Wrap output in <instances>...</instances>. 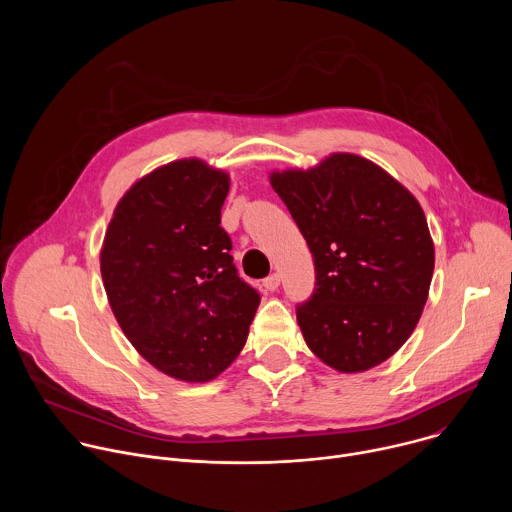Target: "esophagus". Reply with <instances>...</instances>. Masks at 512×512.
Instances as JSON below:
<instances>
[{"label":"esophagus","instance_id":"34e87169","mask_svg":"<svg viewBox=\"0 0 512 512\" xmlns=\"http://www.w3.org/2000/svg\"><path fill=\"white\" fill-rule=\"evenodd\" d=\"M263 287H265L267 291H275V289L279 287V275H277V273H271L269 277H265V279H263Z\"/></svg>","mask_w":512,"mask_h":512}]
</instances>
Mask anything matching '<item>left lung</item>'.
<instances>
[{"mask_svg":"<svg viewBox=\"0 0 512 512\" xmlns=\"http://www.w3.org/2000/svg\"><path fill=\"white\" fill-rule=\"evenodd\" d=\"M271 186L314 257L316 289L296 306L306 344L340 373L377 367L411 336L427 300L433 243L419 202L352 154L273 172Z\"/></svg>","mask_w":512,"mask_h":512,"instance_id":"8db88e82","label":"left lung"}]
</instances>
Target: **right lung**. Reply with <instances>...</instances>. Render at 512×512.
I'll return each instance as SVG.
<instances>
[{
	"mask_svg": "<svg viewBox=\"0 0 512 512\" xmlns=\"http://www.w3.org/2000/svg\"><path fill=\"white\" fill-rule=\"evenodd\" d=\"M229 176L178 160L119 200L101 249L111 310L135 350L174 379L206 383L243 350L261 296L221 227Z\"/></svg>",
	"mask_w": 512,
	"mask_h": 512,
	"instance_id": "1",
	"label": "right lung"
}]
</instances>
